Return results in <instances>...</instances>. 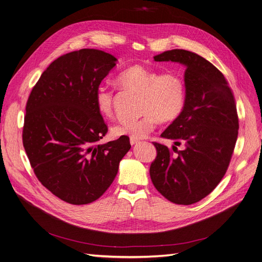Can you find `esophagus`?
Returning a JSON list of instances; mask_svg holds the SVG:
<instances>
[{
	"instance_id": "34e87169",
	"label": "esophagus",
	"mask_w": 262,
	"mask_h": 262,
	"mask_svg": "<svg viewBox=\"0 0 262 262\" xmlns=\"http://www.w3.org/2000/svg\"><path fill=\"white\" fill-rule=\"evenodd\" d=\"M140 143V141H138V140H134V139H130V144L133 146V145H137V144H139Z\"/></svg>"
}]
</instances>
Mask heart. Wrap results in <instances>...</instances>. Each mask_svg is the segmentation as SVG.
Segmentation results:
<instances>
[{"label":"heart","mask_w":262,"mask_h":262,"mask_svg":"<svg viewBox=\"0 0 262 262\" xmlns=\"http://www.w3.org/2000/svg\"><path fill=\"white\" fill-rule=\"evenodd\" d=\"M117 85L127 91L141 95L138 119L122 120L115 124V137L134 140L147 138L158 120L170 122L181 116L186 104V85L175 73H162L149 67L135 64L123 70L116 78ZM95 102L102 116L110 118L114 114L115 92L107 86L99 85L95 90Z\"/></svg>","instance_id":"b5f03b06"}]
</instances>
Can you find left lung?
I'll return each instance as SVG.
<instances>
[{"instance_id":"8db88e82","label":"left lung","mask_w":262,"mask_h":262,"mask_svg":"<svg viewBox=\"0 0 262 262\" xmlns=\"http://www.w3.org/2000/svg\"><path fill=\"white\" fill-rule=\"evenodd\" d=\"M186 67V104L181 116L161 137L184 144L175 154L154 143L156 159L150 164V179L167 200L193 204L210 194L221 183L231 160L238 133V118L232 90L223 73L194 52L172 49L154 57Z\"/></svg>"}]
</instances>
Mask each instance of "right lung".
I'll use <instances>...</instances> for the list:
<instances>
[{
  "label": "right lung",
  "mask_w": 262,
  "mask_h": 262,
  "mask_svg": "<svg viewBox=\"0 0 262 262\" xmlns=\"http://www.w3.org/2000/svg\"><path fill=\"white\" fill-rule=\"evenodd\" d=\"M116 62L98 49L69 52L43 72L27 102L23 142L31 166L41 185L70 204L99 199L131 148L128 137L99 143L107 125L95 90Z\"/></svg>",
  "instance_id": "obj_1"
}]
</instances>
